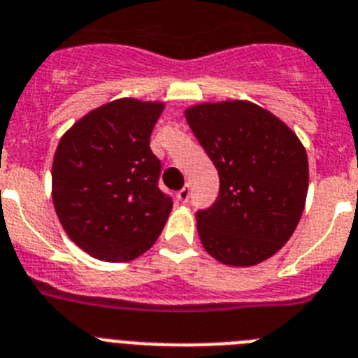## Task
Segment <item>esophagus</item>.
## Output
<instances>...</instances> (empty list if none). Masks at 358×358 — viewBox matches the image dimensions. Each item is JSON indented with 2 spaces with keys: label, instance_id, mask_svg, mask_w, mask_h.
<instances>
[{
  "label": "esophagus",
  "instance_id": "1",
  "mask_svg": "<svg viewBox=\"0 0 358 358\" xmlns=\"http://www.w3.org/2000/svg\"><path fill=\"white\" fill-rule=\"evenodd\" d=\"M190 194H192V186L185 185L181 190L177 192V199L181 201V203H188V199H190Z\"/></svg>",
  "mask_w": 358,
  "mask_h": 358
}]
</instances>
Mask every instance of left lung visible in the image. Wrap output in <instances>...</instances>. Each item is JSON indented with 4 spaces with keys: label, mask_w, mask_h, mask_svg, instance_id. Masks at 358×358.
Instances as JSON below:
<instances>
[{
    "label": "left lung",
    "mask_w": 358,
    "mask_h": 358,
    "mask_svg": "<svg viewBox=\"0 0 358 358\" xmlns=\"http://www.w3.org/2000/svg\"><path fill=\"white\" fill-rule=\"evenodd\" d=\"M186 121L221 182L215 203L195 215L204 250L230 266L266 261L301 221L306 150L280 119L250 101L192 106Z\"/></svg>",
    "instance_id": "left-lung-1"
}]
</instances>
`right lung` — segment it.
I'll return each mask as SVG.
<instances>
[{"label":"right lung","mask_w":358,"mask_h":358,"mask_svg":"<svg viewBox=\"0 0 358 358\" xmlns=\"http://www.w3.org/2000/svg\"><path fill=\"white\" fill-rule=\"evenodd\" d=\"M163 103L117 99L81 117L57 145L52 199L66 235L92 257L127 262L152 248L172 197L159 188L150 136Z\"/></svg>","instance_id":"add662e5"}]
</instances>
